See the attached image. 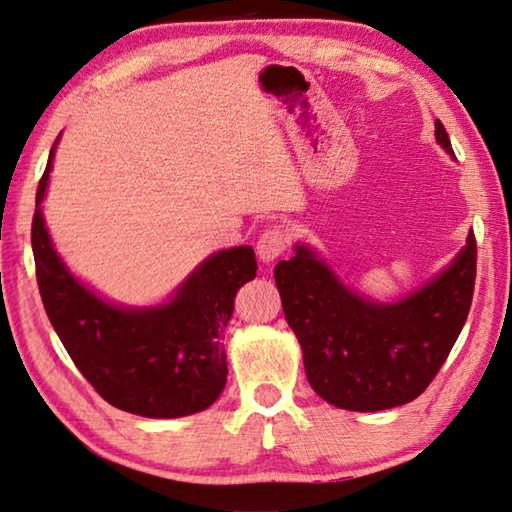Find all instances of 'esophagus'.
Segmentation results:
<instances>
[{"label": "esophagus", "mask_w": 512, "mask_h": 512, "mask_svg": "<svg viewBox=\"0 0 512 512\" xmlns=\"http://www.w3.org/2000/svg\"><path fill=\"white\" fill-rule=\"evenodd\" d=\"M285 249H287V234L281 227L265 229L256 243L258 258L263 260V263H274V260L285 252Z\"/></svg>", "instance_id": "1"}]
</instances>
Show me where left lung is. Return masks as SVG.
Returning a JSON list of instances; mask_svg holds the SVG:
<instances>
[{
    "label": "left lung",
    "mask_w": 512,
    "mask_h": 512,
    "mask_svg": "<svg viewBox=\"0 0 512 512\" xmlns=\"http://www.w3.org/2000/svg\"><path fill=\"white\" fill-rule=\"evenodd\" d=\"M435 140L455 158L439 120ZM475 272L470 231L446 269L399 301L354 292L305 243L276 265L274 278L314 392L336 408L379 412L417 399L435 379L468 318Z\"/></svg>",
    "instance_id": "1"
}]
</instances>
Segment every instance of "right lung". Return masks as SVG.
Listing matches in <instances>:
<instances>
[{"instance_id": "add662e5", "label": "right lung", "mask_w": 512, "mask_h": 512, "mask_svg": "<svg viewBox=\"0 0 512 512\" xmlns=\"http://www.w3.org/2000/svg\"><path fill=\"white\" fill-rule=\"evenodd\" d=\"M55 140L35 196L33 256L42 303L66 352L104 401L149 419L207 410L227 383L225 330L240 287L256 278L254 249L207 256L165 303L118 305L77 278L42 214Z\"/></svg>"}]
</instances>
